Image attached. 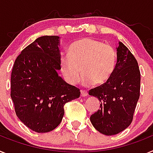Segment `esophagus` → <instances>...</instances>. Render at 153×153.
I'll list each match as a JSON object with an SVG mask.
<instances>
[{"mask_svg":"<svg viewBox=\"0 0 153 153\" xmlns=\"http://www.w3.org/2000/svg\"><path fill=\"white\" fill-rule=\"evenodd\" d=\"M87 94H88V93L87 91H84V90H81V91H80V96L83 97H85L87 96Z\"/></svg>","mask_w":153,"mask_h":153,"instance_id":"esophagus-1","label":"esophagus"}]
</instances>
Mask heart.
<instances>
[{
  "label": "heart",
  "instance_id": "1",
  "mask_svg": "<svg viewBox=\"0 0 153 153\" xmlns=\"http://www.w3.org/2000/svg\"><path fill=\"white\" fill-rule=\"evenodd\" d=\"M69 56L60 57V68L66 81L100 85L111 76L116 63L117 53L112 45L90 38H83L74 42L68 50Z\"/></svg>",
  "mask_w": 153,
  "mask_h": 153
}]
</instances>
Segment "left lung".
Segmentation results:
<instances>
[{
    "label": "left lung",
    "instance_id": "obj_1",
    "mask_svg": "<svg viewBox=\"0 0 153 153\" xmlns=\"http://www.w3.org/2000/svg\"><path fill=\"white\" fill-rule=\"evenodd\" d=\"M117 52L111 76L89 91V94L100 102V108L90 119L99 132L106 135L118 134L131 125L140 96L141 75L137 60L122 42H119Z\"/></svg>",
    "mask_w": 153,
    "mask_h": 153
}]
</instances>
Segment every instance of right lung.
<instances>
[{
    "label": "right lung",
    "mask_w": 153,
    "mask_h": 153,
    "mask_svg": "<svg viewBox=\"0 0 153 153\" xmlns=\"http://www.w3.org/2000/svg\"><path fill=\"white\" fill-rule=\"evenodd\" d=\"M59 36L38 38L14 61L11 97L21 121L39 133L53 131L62 121L64 105L80 95L79 88L59 76Z\"/></svg>",
    "instance_id": "add662e5"
}]
</instances>
